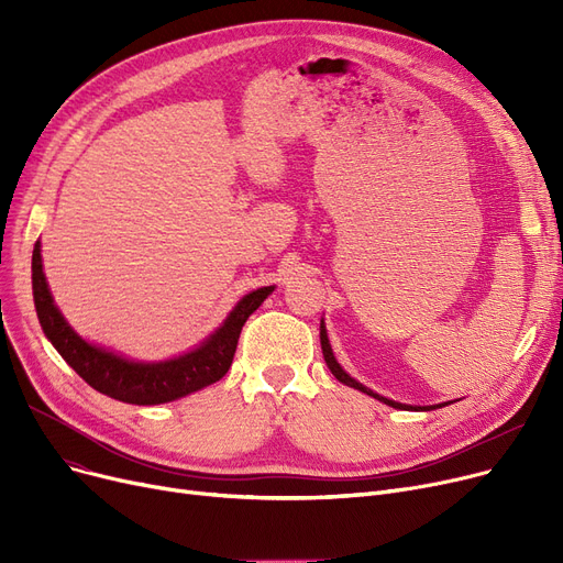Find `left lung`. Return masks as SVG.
I'll use <instances>...</instances> for the list:
<instances>
[{
  "label": "left lung",
  "mask_w": 563,
  "mask_h": 563,
  "mask_svg": "<svg viewBox=\"0 0 563 563\" xmlns=\"http://www.w3.org/2000/svg\"><path fill=\"white\" fill-rule=\"evenodd\" d=\"M319 338H321L323 361H327L329 369L333 372V376H335L340 383H344V386H349V388H356V390H361V393H365V395H369V397H374V399H378V401H383V404H388V406H393V408H412V406H406V404H399V401H393V399L380 397V395L372 393L369 388H365L363 383H358L356 378H351V376L340 367V363H338V361H335V356H333V349H331V342H329V335H327V327H323V319H321V327H319ZM440 406H448V404H438V408H440ZM431 408H435V406H429V408H424V410H431ZM416 410H422V408L418 406Z\"/></svg>",
  "instance_id": "8db88e82"
}]
</instances>
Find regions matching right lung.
<instances>
[{
  "instance_id": "right-lung-1",
  "label": "right lung",
  "mask_w": 563,
  "mask_h": 563,
  "mask_svg": "<svg viewBox=\"0 0 563 563\" xmlns=\"http://www.w3.org/2000/svg\"><path fill=\"white\" fill-rule=\"evenodd\" d=\"M32 287L36 314L43 327V333L62 353V358L91 386L93 390L136 406L166 404L180 397H187L200 388L212 386L232 365L236 342H240L242 327L246 319L262 306V301L274 291L272 287H260L236 303L225 317L221 327L183 356L162 361V363H139L118 356L113 351L88 344L81 340L70 323L64 319L54 306L45 274L41 242L34 246L32 255Z\"/></svg>"
}]
</instances>
